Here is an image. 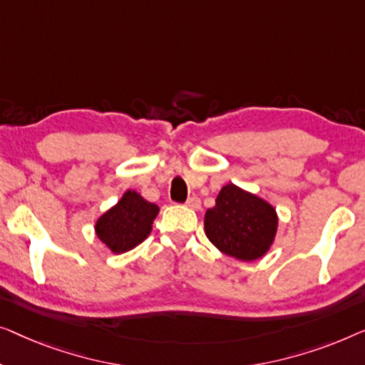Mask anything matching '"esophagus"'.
I'll use <instances>...</instances> for the list:
<instances>
[{
	"mask_svg": "<svg viewBox=\"0 0 365 365\" xmlns=\"http://www.w3.org/2000/svg\"><path fill=\"white\" fill-rule=\"evenodd\" d=\"M185 205H187V207L192 208V210H198L200 207H202V202H200L198 197H195V195H193V197H190L187 200V203H185Z\"/></svg>",
	"mask_w": 365,
	"mask_h": 365,
	"instance_id": "34e87169",
	"label": "esophagus"
}]
</instances>
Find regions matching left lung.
<instances>
[{
	"label": "left lung",
	"instance_id": "left-lung-1",
	"mask_svg": "<svg viewBox=\"0 0 365 365\" xmlns=\"http://www.w3.org/2000/svg\"><path fill=\"white\" fill-rule=\"evenodd\" d=\"M278 230L273 205L230 183L220 190L215 207L205 213L207 238L241 261H255L268 253Z\"/></svg>",
	"mask_w": 365,
	"mask_h": 365
}]
</instances>
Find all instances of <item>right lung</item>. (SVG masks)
Returning <instances> with one entry per match:
<instances>
[{"instance_id": "right-lung-1", "label": "right lung", "mask_w": 365, "mask_h": 365, "mask_svg": "<svg viewBox=\"0 0 365 365\" xmlns=\"http://www.w3.org/2000/svg\"><path fill=\"white\" fill-rule=\"evenodd\" d=\"M157 215L155 203L147 202L133 190H127L117 205L97 220L96 235L112 253H125L150 235Z\"/></svg>"}]
</instances>
